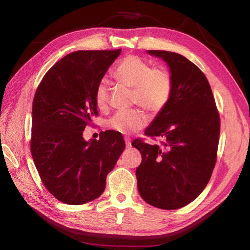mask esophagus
<instances>
[{
	"label": "esophagus",
	"mask_w": 250,
	"mask_h": 250,
	"mask_svg": "<svg viewBox=\"0 0 250 250\" xmlns=\"http://www.w3.org/2000/svg\"><path fill=\"white\" fill-rule=\"evenodd\" d=\"M125 144H126V148H130L131 147V141H130V139L125 138Z\"/></svg>",
	"instance_id": "34e87169"
}]
</instances>
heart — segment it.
Here are the masks:
<instances>
[{
    "label": "heart",
    "mask_w": 250,
    "mask_h": 250,
    "mask_svg": "<svg viewBox=\"0 0 250 250\" xmlns=\"http://www.w3.org/2000/svg\"><path fill=\"white\" fill-rule=\"evenodd\" d=\"M116 78L123 84L133 87L134 103L148 110L158 113L168 104L172 93L170 75L162 69H151L150 65L137 56L129 55L121 62L115 70ZM95 101L100 109L108 102V84L102 79L95 90ZM147 117L141 110L118 111L106 123L110 130L122 134H130L146 125Z\"/></svg>",
    "instance_id": "obj_1"
}]
</instances>
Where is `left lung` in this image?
<instances>
[{"label": "left lung", "mask_w": 250, "mask_h": 250, "mask_svg": "<svg viewBox=\"0 0 250 250\" xmlns=\"http://www.w3.org/2000/svg\"><path fill=\"white\" fill-rule=\"evenodd\" d=\"M167 63L172 80L168 104L145 133L164 139L163 146L140 140L132 146L142 154L135 174L141 197L163 209L180 208L207 187L216 164L220 119L204 74L177 53L147 50Z\"/></svg>", "instance_id": "1"}]
</instances>
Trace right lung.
Here are the masks:
<instances>
[{
    "mask_svg": "<svg viewBox=\"0 0 250 250\" xmlns=\"http://www.w3.org/2000/svg\"><path fill=\"white\" fill-rule=\"evenodd\" d=\"M120 54L121 50L73 52L51 67L36 89L31 153L42 184L63 203L77 206L100 197L125 149L116 131L100 133L98 141L82 135L98 115V83Z\"/></svg>",
    "mask_w": 250,
    "mask_h": 250,
    "instance_id": "1",
    "label": "right lung"
}]
</instances>
